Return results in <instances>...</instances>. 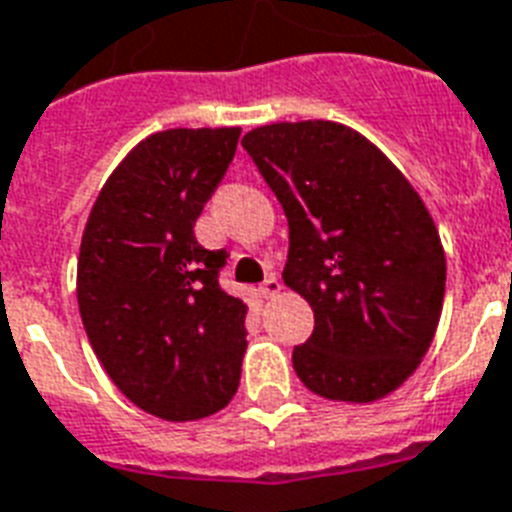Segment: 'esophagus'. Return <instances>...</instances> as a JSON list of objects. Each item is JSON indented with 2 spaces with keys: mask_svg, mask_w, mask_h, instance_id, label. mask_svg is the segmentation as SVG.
I'll return each instance as SVG.
<instances>
[{
  "mask_svg": "<svg viewBox=\"0 0 512 512\" xmlns=\"http://www.w3.org/2000/svg\"><path fill=\"white\" fill-rule=\"evenodd\" d=\"M278 292H281V281H278L276 276H268L263 284H260V294H263V297H276Z\"/></svg>",
  "mask_w": 512,
  "mask_h": 512,
  "instance_id": "esophagus-1",
  "label": "esophagus"
}]
</instances>
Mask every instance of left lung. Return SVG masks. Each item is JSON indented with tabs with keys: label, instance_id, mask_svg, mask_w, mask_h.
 Here are the masks:
<instances>
[{
	"label": "left lung",
	"instance_id": "8db88e82",
	"mask_svg": "<svg viewBox=\"0 0 512 512\" xmlns=\"http://www.w3.org/2000/svg\"><path fill=\"white\" fill-rule=\"evenodd\" d=\"M242 147L289 220L284 281L315 328L294 371L326 400L373 402L418 368L442 315L434 220L371 141L331 120L273 123Z\"/></svg>",
	"mask_w": 512,
	"mask_h": 512
}]
</instances>
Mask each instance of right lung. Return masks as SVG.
Segmentation results:
<instances>
[{"instance_id":"obj_1","label":"right lung","mask_w":512,"mask_h":512,"mask_svg":"<svg viewBox=\"0 0 512 512\" xmlns=\"http://www.w3.org/2000/svg\"><path fill=\"white\" fill-rule=\"evenodd\" d=\"M242 128H170L144 139L99 191L78 255V307L112 384L165 421L234 400L247 305L220 286L226 249L194 236Z\"/></svg>"}]
</instances>
